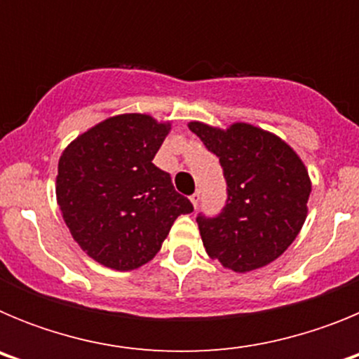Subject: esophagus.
I'll return each mask as SVG.
<instances>
[{
	"label": "esophagus",
	"instance_id": "1",
	"mask_svg": "<svg viewBox=\"0 0 359 359\" xmlns=\"http://www.w3.org/2000/svg\"><path fill=\"white\" fill-rule=\"evenodd\" d=\"M190 201H192V205H194L196 208L199 207V201H201V192H199V190H196L194 194L190 196Z\"/></svg>",
	"mask_w": 359,
	"mask_h": 359
}]
</instances>
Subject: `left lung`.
Returning <instances> with one entry per match:
<instances>
[{
  "label": "left lung",
  "instance_id": "8db88e82",
  "mask_svg": "<svg viewBox=\"0 0 359 359\" xmlns=\"http://www.w3.org/2000/svg\"><path fill=\"white\" fill-rule=\"evenodd\" d=\"M189 129L219 158L226 180L223 210L196 217L208 257L237 273L273 262L306 221V165L286 142L250 123L217 129L190 122Z\"/></svg>",
  "mask_w": 359,
  "mask_h": 359
}]
</instances>
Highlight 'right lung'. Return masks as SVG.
<instances>
[{
	"mask_svg": "<svg viewBox=\"0 0 359 359\" xmlns=\"http://www.w3.org/2000/svg\"><path fill=\"white\" fill-rule=\"evenodd\" d=\"M169 131V122L129 113L97 123L62 152L57 203L73 239L106 268L144 266L177 215L194 210L152 163Z\"/></svg>",
	"mask_w": 359,
	"mask_h": 359,
	"instance_id": "1",
	"label": "right lung"
}]
</instances>
